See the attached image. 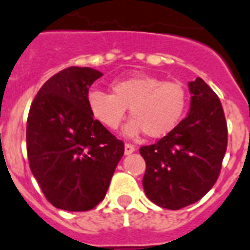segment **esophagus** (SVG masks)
<instances>
[{
  "instance_id": "1",
  "label": "esophagus",
  "mask_w": 250,
  "mask_h": 250,
  "mask_svg": "<svg viewBox=\"0 0 250 250\" xmlns=\"http://www.w3.org/2000/svg\"><path fill=\"white\" fill-rule=\"evenodd\" d=\"M134 151H136V148H134L133 145H131V143H125V155H131V153H133Z\"/></svg>"
}]
</instances>
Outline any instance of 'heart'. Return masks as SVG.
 <instances>
[{
	"mask_svg": "<svg viewBox=\"0 0 250 250\" xmlns=\"http://www.w3.org/2000/svg\"><path fill=\"white\" fill-rule=\"evenodd\" d=\"M112 94L94 89L88 94L92 116L108 129H117L123 122L127 108L134 119L125 127L127 136L145 131L151 138L170 133L185 116L188 105V89L177 80L137 74L113 80Z\"/></svg>",
	"mask_w": 250,
	"mask_h": 250,
	"instance_id": "heart-1",
	"label": "heart"
}]
</instances>
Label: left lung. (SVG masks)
Listing matches in <instances>:
<instances>
[{
  "label": "left lung",
  "instance_id": "8db88e82",
  "mask_svg": "<svg viewBox=\"0 0 250 250\" xmlns=\"http://www.w3.org/2000/svg\"><path fill=\"white\" fill-rule=\"evenodd\" d=\"M188 88V117L161 140L140 148L146 161L145 192L152 203L170 210L196 203L214 186L228 146L218 95L201 78L190 82Z\"/></svg>",
  "mask_w": 250,
  "mask_h": 250
}]
</instances>
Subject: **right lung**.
<instances>
[{
	"instance_id": "add662e5",
	"label": "right lung",
	"mask_w": 250,
	"mask_h": 250,
	"mask_svg": "<svg viewBox=\"0 0 250 250\" xmlns=\"http://www.w3.org/2000/svg\"><path fill=\"white\" fill-rule=\"evenodd\" d=\"M102 75L92 68L64 69L41 86L30 107L26 127L30 170L58 209L95 208L125 153V143L89 110V88Z\"/></svg>"
}]
</instances>
